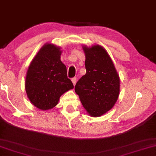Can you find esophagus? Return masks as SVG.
Returning a JSON list of instances; mask_svg holds the SVG:
<instances>
[{
    "label": "esophagus",
    "instance_id": "34e87169",
    "mask_svg": "<svg viewBox=\"0 0 156 156\" xmlns=\"http://www.w3.org/2000/svg\"><path fill=\"white\" fill-rule=\"evenodd\" d=\"M71 81H72V83H73V85L75 86L76 82H77V80H76V78H72V79H71Z\"/></svg>",
    "mask_w": 156,
    "mask_h": 156
}]
</instances>
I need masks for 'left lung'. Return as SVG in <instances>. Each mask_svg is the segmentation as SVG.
I'll list each match as a JSON object with an SVG mask.
<instances>
[{
  "mask_svg": "<svg viewBox=\"0 0 156 156\" xmlns=\"http://www.w3.org/2000/svg\"><path fill=\"white\" fill-rule=\"evenodd\" d=\"M86 73L75 86L83 107L92 117L111 110L120 93V78L110 56L99 45L83 46Z\"/></svg>",
  "mask_w": 156,
  "mask_h": 156,
  "instance_id": "8db88e82",
  "label": "left lung"
}]
</instances>
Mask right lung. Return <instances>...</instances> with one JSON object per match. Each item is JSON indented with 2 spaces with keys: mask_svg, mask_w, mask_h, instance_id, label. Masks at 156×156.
I'll return each mask as SVG.
<instances>
[{
  "mask_svg": "<svg viewBox=\"0 0 156 156\" xmlns=\"http://www.w3.org/2000/svg\"><path fill=\"white\" fill-rule=\"evenodd\" d=\"M62 50L46 43L32 60L28 69L25 90L32 104L41 110H49L58 104L60 97L73 88L62 63Z\"/></svg>",
  "mask_w": 156,
  "mask_h": 156,
  "instance_id": "right-lung-1",
  "label": "right lung"
}]
</instances>
